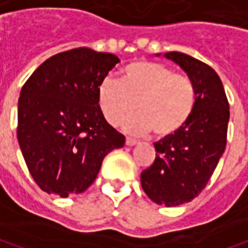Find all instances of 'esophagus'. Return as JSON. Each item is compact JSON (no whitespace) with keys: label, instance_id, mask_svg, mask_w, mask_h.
I'll use <instances>...</instances> for the list:
<instances>
[{"label":"esophagus","instance_id":"esophagus-1","mask_svg":"<svg viewBox=\"0 0 248 248\" xmlns=\"http://www.w3.org/2000/svg\"><path fill=\"white\" fill-rule=\"evenodd\" d=\"M136 143H138L136 139H133V138H126V145H127V146H135Z\"/></svg>","mask_w":248,"mask_h":248}]
</instances>
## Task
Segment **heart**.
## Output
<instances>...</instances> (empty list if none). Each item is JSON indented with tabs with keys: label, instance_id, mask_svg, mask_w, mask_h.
Here are the masks:
<instances>
[{
	"label": "heart",
	"instance_id": "heart-1",
	"mask_svg": "<svg viewBox=\"0 0 248 248\" xmlns=\"http://www.w3.org/2000/svg\"><path fill=\"white\" fill-rule=\"evenodd\" d=\"M99 106L113 126L126 122L138 108L136 119L127 124L135 133L165 139L180 132L196 108L194 83L186 75L153 61H135L122 71L121 80L106 78L98 88Z\"/></svg>",
	"mask_w": 248,
	"mask_h": 248
}]
</instances>
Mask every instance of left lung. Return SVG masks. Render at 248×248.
<instances>
[{
	"label": "left lung",
	"mask_w": 248,
	"mask_h": 248,
	"mask_svg": "<svg viewBox=\"0 0 248 248\" xmlns=\"http://www.w3.org/2000/svg\"><path fill=\"white\" fill-rule=\"evenodd\" d=\"M165 57L187 74L197 101L187 124L155 143L156 159L142 171L140 183L150 200L173 207L191 202L210 180L226 149L230 109L213 68L182 52Z\"/></svg>",
	"instance_id": "1"
}]
</instances>
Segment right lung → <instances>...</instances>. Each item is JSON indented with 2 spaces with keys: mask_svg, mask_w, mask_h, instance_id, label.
<instances>
[{
  "mask_svg": "<svg viewBox=\"0 0 248 248\" xmlns=\"http://www.w3.org/2000/svg\"><path fill=\"white\" fill-rule=\"evenodd\" d=\"M118 62L113 54L75 48L46 59L22 86L16 138L44 191L61 197L85 191L103 157L124 145L98 98L99 83Z\"/></svg>",
  "mask_w": 248,
  "mask_h": 248,
  "instance_id": "1",
  "label": "right lung"
}]
</instances>
